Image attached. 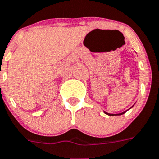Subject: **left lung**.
Here are the masks:
<instances>
[{
	"label": "left lung",
	"mask_w": 159,
	"mask_h": 159,
	"mask_svg": "<svg viewBox=\"0 0 159 159\" xmlns=\"http://www.w3.org/2000/svg\"><path fill=\"white\" fill-rule=\"evenodd\" d=\"M125 112H122V113H120V114H118V115H122V114H124ZM105 113H106V112H105ZM106 114L109 115V116H112V115H113V114H108V113H106Z\"/></svg>",
	"instance_id": "obj_1"
}]
</instances>
